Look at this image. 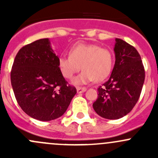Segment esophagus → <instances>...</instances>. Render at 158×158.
I'll list each match as a JSON object with an SVG mask.
<instances>
[{
    "label": "esophagus",
    "instance_id": "1",
    "mask_svg": "<svg viewBox=\"0 0 158 158\" xmlns=\"http://www.w3.org/2000/svg\"><path fill=\"white\" fill-rule=\"evenodd\" d=\"M76 90H77L78 93H82L86 91V88L85 87H76Z\"/></svg>",
    "mask_w": 158,
    "mask_h": 158
}]
</instances>
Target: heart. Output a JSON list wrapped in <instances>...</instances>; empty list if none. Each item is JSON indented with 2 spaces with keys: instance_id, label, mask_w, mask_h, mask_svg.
Segmentation results:
<instances>
[{
  "instance_id": "1",
  "label": "heart",
  "mask_w": 158,
  "mask_h": 158,
  "mask_svg": "<svg viewBox=\"0 0 158 158\" xmlns=\"http://www.w3.org/2000/svg\"><path fill=\"white\" fill-rule=\"evenodd\" d=\"M112 64L111 51L96 44H76L69 49L68 56H61L58 60L59 69L66 79H73L82 67V72L73 80L76 85L103 80L111 73Z\"/></svg>"
}]
</instances>
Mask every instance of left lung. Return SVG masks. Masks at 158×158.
<instances>
[{
    "label": "left lung",
    "mask_w": 158,
    "mask_h": 158,
    "mask_svg": "<svg viewBox=\"0 0 158 158\" xmlns=\"http://www.w3.org/2000/svg\"><path fill=\"white\" fill-rule=\"evenodd\" d=\"M115 63L111 76L98 89L92 106L106 119H118L128 114L139 99L145 72L137 49L123 40L115 39Z\"/></svg>",
    "instance_id": "8db88e82"
}]
</instances>
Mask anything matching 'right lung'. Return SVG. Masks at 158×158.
I'll list each match as a JSON object with an SVG mask.
<instances>
[{
    "mask_svg": "<svg viewBox=\"0 0 158 158\" xmlns=\"http://www.w3.org/2000/svg\"><path fill=\"white\" fill-rule=\"evenodd\" d=\"M48 38L34 41L17 52L10 73L14 95L22 110L40 121L58 118L76 94L58 66Z\"/></svg>",
    "mask_w": 158,
    "mask_h": 158,
    "instance_id": "obj_1",
    "label": "right lung"
}]
</instances>
